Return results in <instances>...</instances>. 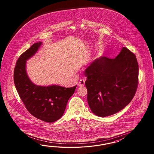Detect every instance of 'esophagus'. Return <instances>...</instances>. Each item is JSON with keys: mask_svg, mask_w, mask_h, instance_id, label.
I'll return each mask as SVG.
<instances>
[{"mask_svg": "<svg viewBox=\"0 0 154 154\" xmlns=\"http://www.w3.org/2000/svg\"><path fill=\"white\" fill-rule=\"evenodd\" d=\"M85 79H82L81 80H79V86H84V85H85Z\"/></svg>", "mask_w": 154, "mask_h": 154, "instance_id": "34e87169", "label": "esophagus"}]
</instances>
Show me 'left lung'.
I'll list each match as a JSON object with an SVG mask.
<instances>
[{
	"mask_svg": "<svg viewBox=\"0 0 154 154\" xmlns=\"http://www.w3.org/2000/svg\"><path fill=\"white\" fill-rule=\"evenodd\" d=\"M135 55L126 47L113 59L100 56L85 70L89 107L95 115L110 116L131 102L138 83Z\"/></svg>",
	"mask_w": 154,
	"mask_h": 154,
	"instance_id": "left-lung-1",
	"label": "left lung"
}]
</instances>
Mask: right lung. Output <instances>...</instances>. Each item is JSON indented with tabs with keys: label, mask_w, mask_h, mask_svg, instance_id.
Here are the masks:
<instances>
[{
	"label": "right lung",
	"mask_w": 154,
	"mask_h": 154,
	"mask_svg": "<svg viewBox=\"0 0 154 154\" xmlns=\"http://www.w3.org/2000/svg\"><path fill=\"white\" fill-rule=\"evenodd\" d=\"M42 42L33 44L20 56L14 69V83L26 108L33 116L47 122L59 120L66 104L75 93L76 86L66 88L59 85L39 86L33 83L26 70V61L34 56Z\"/></svg>",
	"instance_id": "obj_1"
}]
</instances>
